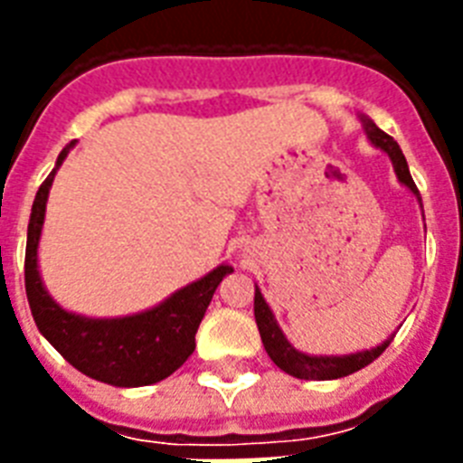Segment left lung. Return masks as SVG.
<instances>
[{
    "instance_id": "1",
    "label": "left lung",
    "mask_w": 463,
    "mask_h": 463,
    "mask_svg": "<svg viewBox=\"0 0 463 463\" xmlns=\"http://www.w3.org/2000/svg\"><path fill=\"white\" fill-rule=\"evenodd\" d=\"M365 132L374 146H380L382 151H387L392 163H394L396 177L420 199L416 182L411 177L409 165H406V158H403L399 144H396L389 134L382 132L380 127L374 125V122H370V119H365ZM254 319H257V326H260L261 344L267 348L269 358L274 360L283 373L293 374L298 380H338V377H345V374L358 373V370H363L365 365H370L373 360L380 358L382 353H384V348L389 345V341H392V338H389V341H384V344L373 348V351L353 353V355H341V358H338V355H326V358H322V355H319V358H315V355H305V353L296 351V348L286 341V336H283L281 329H279V324H276L274 315H271V309L264 303L260 288L254 290Z\"/></svg>"
}]
</instances>
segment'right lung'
<instances>
[{"mask_svg":"<svg viewBox=\"0 0 463 463\" xmlns=\"http://www.w3.org/2000/svg\"><path fill=\"white\" fill-rule=\"evenodd\" d=\"M69 144L57 158L60 165ZM57 170V167H54ZM54 170L40 184L33 202L25 242V296L40 334L79 373L115 387H144L165 380L194 353V336L218 283L232 267L213 269L202 281L189 283L158 307L122 319H89L52 303L38 274V238Z\"/></svg>","mask_w":463,"mask_h":463,"instance_id":"obj_1","label":"right lung"}]
</instances>
